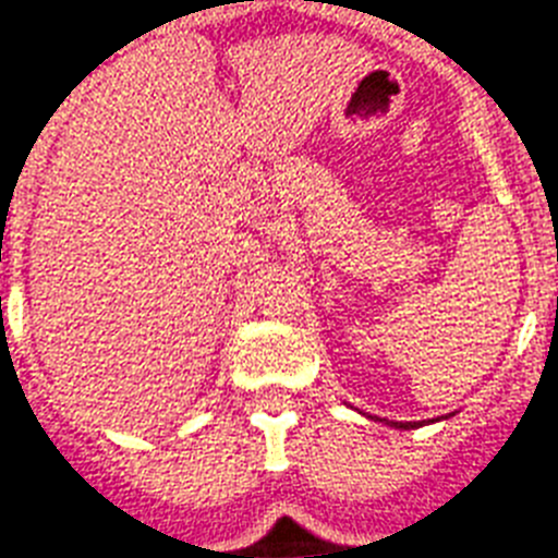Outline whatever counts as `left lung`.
Here are the masks:
<instances>
[{"label":"left lung","mask_w":558,"mask_h":558,"mask_svg":"<svg viewBox=\"0 0 558 558\" xmlns=\"http://www.w3.org/2000/svg\"><path fill=\"white\" fill-rule=\"evenodd\" d=\"M395 425H397V428H405V430H409V428H414L416 423H395Z\"/></svg>","instance_id":"1"}]
</instances>
